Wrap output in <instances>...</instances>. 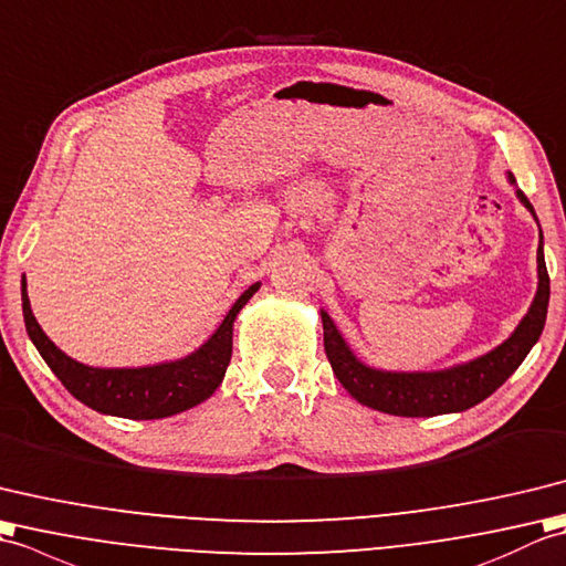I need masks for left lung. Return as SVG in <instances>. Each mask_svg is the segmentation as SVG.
Returning <instances> with one entry per match:
<instances>
[{"label":"left lung","instance_id":"left-lung-1","mask_svg":"<svg viewBox=\"0 0 566 566\" xmlns=\"http://www.w3.org/2000/svg\"><path fill=\"white\" fill-rule=\"evenodd\" d=\"M509 179L516 181L511 174ZM518 198L535 218L531 200L523 191H518ZM537 281L533 305L516 326V332L504 344L489 350L486 356L462 363V366L436 373H387L368 368L366 363L350 354L332 317L322 310L326 358H329L338 382L348 389V395L370 409L395 413V417H438V413L464 411L496 392L511 378V373L521 366L523 358L531 354V348L543 334L549 303L543 232H539L537 244Z\"/></svg>","mask_w":566,"mask_h":566}]
</instances>
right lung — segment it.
I'll use <instances>...</instances> for the list:
<instances>
[{
    "mask_svg": "<svg viewBox=\"0 0 566 566\" xmlns=\"http://www.w3.org/2000/svg\"><path fill=\"white\" fill-rule=\"evenodd\" d=\"M259 285L247 287L218 332L196 354L147 368H90L62 354L33 317L27 279L21 281V305L27 332L38 354L82 405L123 419H165L200 405L220 387L232 358V324Z\"/></svg>",
    "mask_w": 566,
    "mask_h": 566,
    "instance_id": "obj_1",
    "label": "right lung"
}]
</instances>
